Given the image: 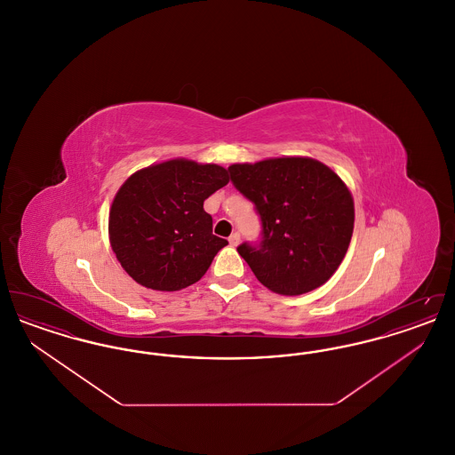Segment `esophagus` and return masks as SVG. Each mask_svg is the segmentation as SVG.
<instances>
[{
	"mask_svg": "<svg viewBox=\"0 0 455 455\" xmlns=\"http://www.w3.org/2000/svg\"><path fill=\"white\" fill-rule=\"evenodd\" d=\"M228 242H230V245H232V247H237L238 242H240V235H238L237 232L230 235V238H228Z\"/></svg>",
	"mask_w": 455,
	"mask_h": 455,
	"instance_id": "34e87169",
	"label": "esophagus"
}]
</instances>
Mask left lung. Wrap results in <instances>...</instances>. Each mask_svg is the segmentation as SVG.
<instances>
[{
  "instance_id": "obj_1",
  "label": "left lung",
  "mask_w": 455,
  "mask_h": 455,
  "mask_svg": "<svg viewBox=\"0 0 455 455\" xmlns=\"http://www.w3.org/2000/svg\"><path fill=\"white\" fill-rule=\"evenodd\" d=\"M230 179L256 204L262 223L258 247L238 254L267 290L295 297L324 284L347 256L355 203L343 179L308 156L234 164Z\"/></svg>"
}]
</instances>
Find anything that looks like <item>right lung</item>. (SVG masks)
Wrapping results in <instances>:
<instances>
[{"label": "right lung", "mask_w": 455, "mask_h": 455, "mask_svg": "<svg viewBox=\"0 0 455 455\" xmlns=\"http://www.w3.org/2000/svg\"><path fill=\"white\" fill-rule=\"evenodd\" d=\"M228 184L227 169L173 158L130 175L108 212V242L136 283L177 291L199 282L228 242L203 208Z\"/></svg>", "instance_id": "add662e5"}]
</instances>
